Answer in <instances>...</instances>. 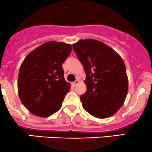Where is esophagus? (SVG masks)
<instances>
[{"instance_id":"1","label":"esophagus","mask_w":152,"mask_h":152,"mask_svg":"<svg viewBox=\"0 0 152 152\" xmlns=\"http://www.w3.org/2000/svg\"><path fill=\"white\" fill-rule=\"evenodd\" d=\"M79 83H80V82H79V80H76L75 81V82H73V83H72V85L74 86H75L77 85V84Z\"/></svg>"}]
</instances>
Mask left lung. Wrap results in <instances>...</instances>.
Returning a JSON list of instances; mask_svg holds the SVG:
<instances>
[{
    "label": "left lung",
    "instance_id": "obj_1",
    "mask_svg": "<svg viewBox=\"0 0 152 152\" xmlns=\"http://www.w3.org/2000/svg\"><path fill=\"white\" fill-rule=\"evenodd\" d=\"M86 72V92L80 96L83 109L92 116L104 119L115 115L126 97V69L118 52L93 39L72 45Z\"/></svg>",
    "mask_w": 152,
    "mask_h": 152
}]
</instances>
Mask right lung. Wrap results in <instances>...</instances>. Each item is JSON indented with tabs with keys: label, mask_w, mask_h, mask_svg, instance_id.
<instances>
[{
	"label": "right lung",
	"mask_w": 152,
	"mask_h": 152,
	"mask_svg": "<svg viewBox=\"0 0 152 152\" xmlns=\"http://www.w3.org/2000/svg\"><path fill=\"white\" fill-rule=\"evenodd\" d=\"M71 44L49 41L30 52L20 67L18 90L22 103L33 115L47 118L62 106L71 84L64 79L62 64Z\"/></svg>",
	"instance_id": "obj_1"
}]
</instances>
